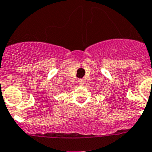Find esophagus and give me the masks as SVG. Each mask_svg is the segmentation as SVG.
Here are the masks:
<instances>
[{"mask_svg":"<svg viewBox=\"0 0 152 152\" xmlns=\"http://www.w3.org/2000/svg\"><path fill=\"white\" fill-rule=\"evenodd\" d=\"M79 82V84L80 85V86H83V85L84 84V80H82V79H80V80H78Z\"/></svg>","mask_w":152,"mask_h":152,"instance_id":"34e87169","label":"esophagus"}]
</instances>
